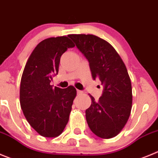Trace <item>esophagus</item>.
<instances>
[{"mask_svg":"<svg viewBox=\"0 0 158 158\" xmlns=\"http://www.w3.org/2000/svg\"><path fill=\"white\" fill-rule=\"evenodd\" d=\"M77 94H82V92L81 91V90H79V89H77Z\"/></svg>","mask_w":158,"mask_h":158,"instance_id":"obj_1","label":"esophagus"}]
</instances>
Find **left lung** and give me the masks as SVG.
Returning <instances> with one entry per match:
<instances>
[{
  "label": "left lung",
  "instance_id": "1",
  "mask_svg": "<svg viewBox=\"0 0 158 158\" xmlns=\"http://www.w3.org/2000/svg\"><path fill=\"white\" fill-rule=\"evenodd\" d=\"M76 47L89 62L94 79H98L103 93L98 101L91 98L86 110L89 129L102 139L117 135L131 114L132 89L124 63L114 48L93 35H69Z\"/></svg>",
  "mask_w": 158,
  "mask_h": 158
}]
</instances>
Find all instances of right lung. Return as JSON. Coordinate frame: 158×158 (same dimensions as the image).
<instances>
[{
  "mask_svg": "<svg viewBox=\"0 0 158 158\" xmlns=\"http://www.w3.org/2000/svg\"><path fill=\"white\" fill-rule=\"evenodd\" d=\"M75 46L69 36L49 38L37 45L27 62L20 82L19 101L27 120L43 137H56L69 120L76 89L50 85L57 75L60 56Z\"/></svg>",
  "mask_w": 158,
  "mask_h": 158,
  "instance_id": "1",
  "label": "right lung"
}]
</instances>
